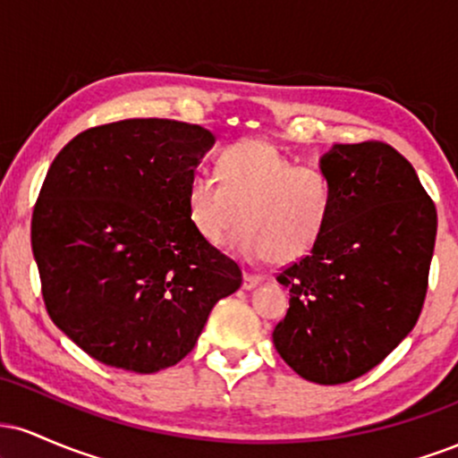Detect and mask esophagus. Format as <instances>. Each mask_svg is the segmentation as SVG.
Wrapping results in <instances>:
<instances>
[{"label": "esophagus", "mask_w": 458, "mask_h": 458, "mask_svg": "<svg viewBox=\"0 0 458 458\" xmlns=\"http://www.w3.org/2000/svg\"><path fill=\"white\" fill-rule=\"evenodd\" d=\"M262 282V276H254V273H243V288L245 291H251Z\"/></svg>", "instance_id": "34e87169"}]
</instances>
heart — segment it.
<instances>
[{
	"instance_id": "heart-1",
	"label": "heart",
	"mask_w": 458,
	"mask_h": 458,
	"mask_svg": "<svg viewBox=\"0 0 458 458\" xmlns=\"http://www.w3.org/2000/svg\"><path fill=\"white\" fill-rule=\"evenodd\" d=\"M219 181L196 172L187 182L189 222L222 247L234 230L247 259L288 265L306 259L327 233L334 189L317 167L295 165L267 140H241L219 152Z\"/></svg>"
}]
</instances>
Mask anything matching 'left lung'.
Returning a JSON list of instances; mask_svg holds the SVG:
<instances>
[{
  "label": "left lung",
  "mask_w": 458,
  "mask_h": 458,
  "mask_svg": "<svg viewBox=\"0 0 458 458\" xmlns=\"http://www.w3.org/2000/svg\"><path fill=\"white\" fill-rule=\"evenodd\" d=\"M320 170L334 189L327 233L277 273L291 299L273 344L299 377L338 386L381 364L418 323L437 211L386 141L334 146Z\"/></svg>",
  "instance_id": "1"
}]
</instances>
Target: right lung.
I'll return each instance as SVG.
<instances>
[{"label": "right lung", "mask_w": 458, "mask_h": 458, "mask_svg": "<svg viewBox=\"0 0 458 458\" xmlns=\"http://www.w3.org/2000/svg\"><path fill=\"white\" fill-rule=\"evenodd\" d=\"M213 141L199 124L120 120L79 133L47 172L31 215L47 312L105 366L178 364L243 282L189 222L187 182Z\"/></svg>", "instance_id": "right-lung-1"}]
</instances>
